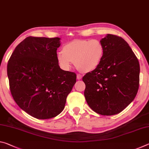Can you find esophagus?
Segmentation results:
<instances>
[{"label": "esophagus", "mask_w": 149, "mask_h": 149, "mask_svg": "<svg viewBox=\"0 0 149 149\" xmlns=\"http://www.w3.org/2000/svg\"><path fill=\"white\" fill-rule=\"evenodd\" d=\"M82 78V75L81 74H77V79H81Z\"/></svg>", "instance_id": "1"}]
</instances>
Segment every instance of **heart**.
Here are the masks:
<instances>
[{"label": "heart", "mask_w": 149, "mask_h": 149, "mask_svg": "<svg viewBox=\"0 0 149 149\" xmlns=\"http://www.w3.org/2000/svg\"><path fill=\"white\" fill-rule=\"evenodd\" d=\"M104 54V46L98 39H76L65 44L57 54L60 65L65 70L73 62L79 71L86 73L99 66Z\"/></svg>", "instance_id": "1"}]
</instances>
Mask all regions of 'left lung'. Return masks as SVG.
I'll use <instances>...</instances> for the list:
<instances>
[{"mask_svg":"<svg viewBox=\"0 0 149 149\" xmlns=\"http://www.w3.org/2000/svg\"><path fill=\"white\" fill-rule=\"evenodd\" d=\"M104 54L97 68L83 77L88 105L103 116L117 114L135 99L139 86L137 56L121 37L108 34L101 39Z\"/></svg>","mask_w":149,"mask_h":149,"instance_id":"obj_1","label":"left lung"}]
</instances>
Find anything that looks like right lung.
I'll list each match as a JSON object with an SVG mask.
<instances>
[{"instance_id": "obj_1", "label": "right lung", "mask_w": 149, "mask_h": 149, "mask_svg": "<svg viewBox=\"0 0 149 149\" xmlns=\"http://www.w3.org/2000/svg\"><path fill=\"white\" fill-rule=\"evenodd\" d=\"M60 39L27 37L16 47L7 65L12 97L20 108L37 119L60 114L76 82L74 72L62 70L58 65Z\"/></svg>"}]
</instances>
